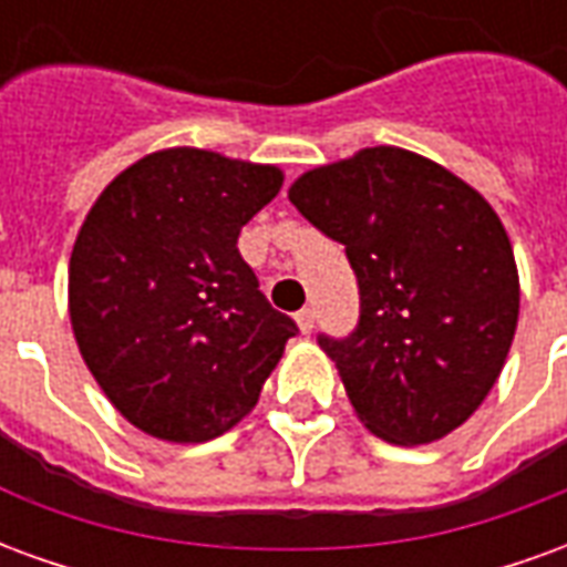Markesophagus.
<instances>
[{
	"label": "esophagus",
	"instance_id": "34e87169",
	"mask_svg": "<svg viewBox=\"0 0 567 567\" xmlns=\"http://www.w3.org/2000/svg\"><path fill=\"white\" fill-rule=\"evenodd\" d=\"M295 319H297V328H300V331H303V333H309V331H312V328H316V312H312V309H309V307L300 309Z\"/></svg>",
	"mask_w": 567,
	"mask_h": 567
}]
</instances>
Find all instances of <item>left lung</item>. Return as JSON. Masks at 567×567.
Here are the masks:
<instances>
[{"label":"left lung","mask_w":567,"mask_h":567,"mask_svg":"<svg viewBox=\"0 0 567 567\" xmlns=\"http://www.w3.org/2000/svg\"><path fill=\"white\" fill-rule=\"evenodd\" d=\"M288 199L343 243L358 276L355 333L319 346L361 425L394 446L464 425L498 382L519 321V270L498 212L398 145L316 166Z\"/></svg>","instance_id":"left-lung-1"}]
</instances>
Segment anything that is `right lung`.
<instances>
[{"mask_svg":"<svg viewBox=\"0 0 567 567\" xmlns=\"http://www.w3.org/2000/svg\"><path fill=\"white\" fill-rule=\"evenodd\" d=\"M282 182L272 163L178 145L130 163L84 215L72 333L112 406L151 437L206 443L239 425L297 333L236 248Z\"/></svg>","mask_w":567,"mask_h":567,"instance_id":"obj_1","label":"right lung"}]
</instances>
